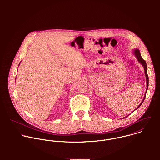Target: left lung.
<instances>
[{"label": "left lung", "instance_id": "obj_1", "mask_svg": "<svg viewBox=\"0 0 160 160\" xmlns=\"http://www.w3.org/2000/svg\"><path fill=\"white\" fill-rule=\"evenodd\" d=\"M133 54H134V56H135V58L138 59V61L142 65V66L144 67V73H145V75H146V93H145V95H144V97L142 101V102H141V104L138 106V107L135 110L138 109L141 106V104H142V102H144V99H145V98H146V92H147V90H148V85H149V77H148V72H147V69H148V67H147V64L146 62V61L142 58L141 57V53H140V51L138 49H133ZM128 116L124 117L125 118H127Z\"/></svg>", "mask_w": 160, "mask_h": 160}]
</instances>
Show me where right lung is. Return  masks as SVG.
I'll return each mask as SVG.
<instances>
[{"instance_id":"add662e5","label":"right lung","mask_w":160,"mask_h":160,"mask_svg":"<svg viewBox=\"0 0 160 160\" xmlns=\"http://www.w3.org/2000/svg\"><path fill=\"white\" fill-rule=\"evenodd\" d=\"M19 64H20V63H19Z\"/></svg>"}]
</instances>
